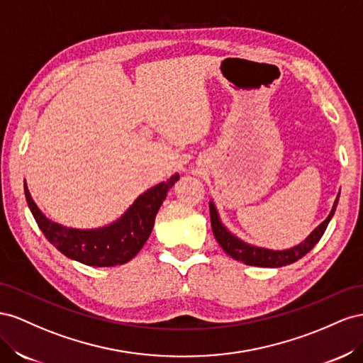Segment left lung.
I'll return each instance as SVG.
<instances>
[{
	"label": "left lung",
	"instance_id": "1",
	"mask_svg": "<svg viewBox=\"0 0 363 363\" xmlns=\"http://www.w3.org/2000/svg\"><path fill=\"white\" fill-rule=\"evenodd\" d=\"M337 201H339V194L333 203V208H331L330 214L327 216V219L323 223H319L301 243H298L292 247H287V250H267V247L255 246V245H251V243L239 239V237L234 235L222 223L219 211H217L214 202L210 201V216H211L213 234L216 237L217 243L222 246V250L237 262H242L247 266H257V267L287 266V264H292V263L298 262L299 258H303L320 240V237H323V234L325 233V228H327L328 222L331 220V217H333V214L336 211Z\"/></svg>",
	"mask_w": 363,
	"mask_h": 363
}]
</instances>
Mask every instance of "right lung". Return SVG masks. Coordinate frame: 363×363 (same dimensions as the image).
Instances as JSON below:
<instances>
[{
    "label": "right lung",
    "mask_w": 363,
    "mask_h": 363,
    "mask_svg": "<svg viewBox=\"0 0 363 363\" xmlns=\"http://www.w3.org/2000/svg\"><path fill=\"white\" fill-rule=\"evenodd\" d=\"M179 179L174 173L167 181L140 194L116 222L91 230L69 228L53 222L39 210L24 181V193L38 226L48 242L71 260L88 266L109 267L124 264L135 257L153 230L155 217L165 196Z\"/></svg>",
    "instance_id": "1"
}]
</instances>
